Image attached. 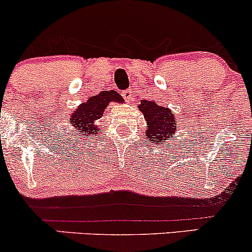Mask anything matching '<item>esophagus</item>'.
I'll use <instances>...</instances> for the list:
<instances>
[{"mask_svg": "<svg viewBox=\"0 0 252 252\" xmlns=\"http://www.w3.org/2000/svg\"><path fill=\"white\" fill-rule=\"evenodd\" d=\"M122 95H123V98L126 99V100H131L132 99V95H131V91L130 90H126L122 92Z\"/></svg>", "mask_w": 252, "mask_h": 252, "instance_id": "34e87169", "label": "esophagus"}]
</instances>
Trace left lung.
Here are the masks:
<instances>
[{
	"instance_id": "obj_1",
	"label": "left lung",
	"mask_w": 252,
	"mask_h": 252,
	"mask_svg": "<svg viewBox=\"0 0 252 252\" xmlns=\"http://www.w3.org/2000/svg\"><path fill=\"white\" fill-rule=\"evenodd\" d=\"M139 109L147 121L148 128L146 130V136L149 137L148 141H153L157 145L171 139L176 130V123L175 116L168 107L159 106L154 101L143 99Z\"/></svg>"
}]
</instances>
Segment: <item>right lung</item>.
Wrapping results in <instances>:
<instances>
[{"instance_id": "add662e5", "label": "right lung", "mask_w": 252, "mask_h": 252, "mask_svg": "<svg viewBox=\"0 0 252 252\" xmlns=\"http://www.w3.org/2000/svg\"><path fill=\"white\" fill-rule=\"evenodd\" d=\"M110 101L123 103V98L115 91H103L98 95L91 96L86 103H82L77 107L70 118V124L76 129L75 136L79 134H81V136L86 134L94 136L96 132L101 131L100 126H95L94 122L103 117L104 110Z\"/></svg>"}]
</instances>
